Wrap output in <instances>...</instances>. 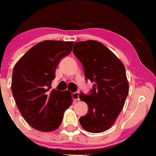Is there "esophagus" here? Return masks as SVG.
<instances>
[{
    "label": "esophagus",
    "mask_w": 156,
    "mask_h": 156,
    "mask_svg": "<svg viewBox=\"0 0 156 156\" xmlns=\"http://www.w3.org/2000/svg\"><path fill=\"white\" fill-rule=\"evenodd\" d=\"M72 99H73V100L75 102L79 100V94H78V92L72 93Z\"/></svg>",
    "instance_id": "34e87169"
}]
</instances>
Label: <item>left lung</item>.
Wrapping results in <instances>:
<instances>
[{
  "label": "left lung",
  "instance_id": "8db88e82",
  "mask_svg": "<svg viewBox=\"0 0 156 156\" xmlns=\"http://www.w3.org/2000/svg\"><path fill=\"white\" fill-rule=\"evenodd\" d=\"M73 53L82 63L86 80L94 82L89 95L79 94L89 111L79 119L81 127L90 133H102L115 122L129 91L126 72L122 61L97 41L75 42Z\"/></svg>",
  "mask_w": 156,
  "mask_h": 156
}]
</instances>
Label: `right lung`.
Listing matches in <instances>:
<instances>
[{
	"label": "right lung",
	"instance_id": "obj_1",
	"mask_svg": "<svg viewBox=\"0 0 156 156\" xmlns=\"http://www.w3.org/2000/svg\"><path fill=\"white\" fill-rule=\"evenodd\" d=\"M73 41H44L29 49L16 63L11 90L22 116L42 132L56 130L72 105V93L51 89L61 58L71 53Z\"/></svg>",
	"mask_w": 156,
	"mask_h": 156
}]
</instances>
